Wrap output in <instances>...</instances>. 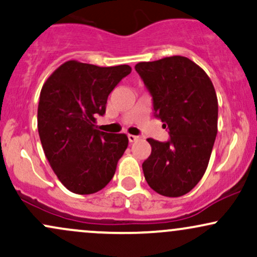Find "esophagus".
Returning <instances> with one entry per match:
<instances>
[{
	"label": "esophagus",
	"instance_id": "34e87169",
	"mask_svg": "<svg viewBox=\"0 0 257 257\" xmlns=\"http://www.w3.org/2000/svg\"><path fill=\"white\" fill-rule=\"evenodd\" d=\"M138 139H139V137H137V135H132V134L128 135L129 143H135V141H137Z\"/></svg>",
	"mask_w": 257,
	"mask_h": 257
}]
</instances>
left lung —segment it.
<instances>
[{
    "label": "left lung",
    "mask_w": 257,
    "mask_h": 257,
    "mask_svg": "<svg viewBox=\"0 0 257 257\" xmlns=\"http://www.w3.org/2000/svg\"><path fill=\"white\" fill-rule=\"evenodd\" d=\"M152 96L155 117L170 139H147L152 151L143 163L153 191L166 197L188 193L204 175L217 134V96L205 71L174 55L135 65Z\"/></svg>",
    "instance_id": "left-lung-1"
}]
</instances>
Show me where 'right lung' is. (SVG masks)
Returning <instances> with one entry per match:
<instances>
[{
    "instance_id": "add662e5",
    "label": "right lung",
    "mask_w": 257,
    "mask_h": 257,
    "mask_svg": "<svg viewBox=\"0 0 257 257\" xmlns=\"http://www.w3.org/2000/svg\"><path fill=\"white\" fill-rule=\"evenodd\" d=\"M132 72L129 65L100 67L70 60L43 84L37 126L44 155L61 184L77 194L102 190L128 147L125 134L95 129L117 84Z\"/></svg>"
}]
</instances>
